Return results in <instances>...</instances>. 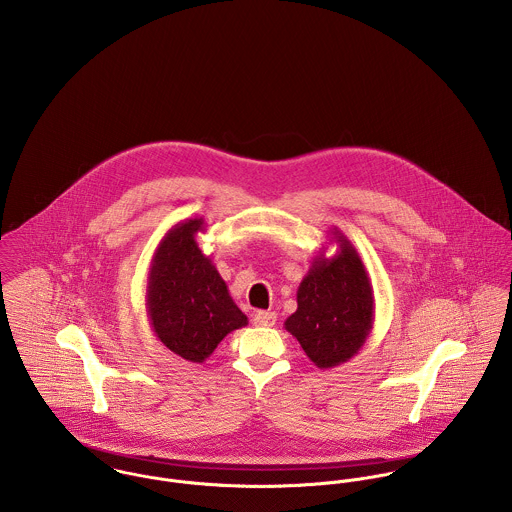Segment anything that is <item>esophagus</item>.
<instances>
[{
    "label": "esophagus",
    "instance_id": "esophagus-1",
    "mask_svg": "<svg viewBox=\"0 0 512 512\" xmlns=\"http://www.w3.org/2000/svg\"><path fill=\"white\" fill-rule=\"evenodd\" d=\"M252 321L258 327H274L276 321H278V315L274 311H256L252 315Z\"/></svg>",
    "mask_w": 512,
    "mask_h": 512
}]
</instances>
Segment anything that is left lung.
<instances>
[{
    "instance_id": "1",
    "label": "left lung",
    "mask_w": 512,
    "mask_h": 512,
    "mask_svg": "<svg viewBox=\"0 0 512 512\" xmlns=\"http://www.w3.org/2000/svg\"><path fill=\"white\" fill-rule=\"evenodd\" d=\"M339 252H319L297 288V309L284 327L309 361L333 368L353 359L374 323V293L365 264L351 240L331 230Z\"/></svg>"
}]
</instances>
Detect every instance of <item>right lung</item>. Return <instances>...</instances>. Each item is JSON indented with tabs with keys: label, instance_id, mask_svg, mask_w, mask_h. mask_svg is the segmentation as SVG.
Here are the masks:
<instances>
[{
	"label": "right lung",
	"instance_id": "1",
	"mask_svg": "<svg viewBox=\"0 0 512 512\" xmlns=\"http://www.w3.org/2000/svg\"><path fill=\"white\" fill-rule=\"evenodd\" d=\"M205 220L177 222L161 238L147 274L146 309L153 333L175 355L203 363L248 317L232 301L213 260L197 244Z\"/></svg>",
	"mask_w": 512,
	"mask_h": 512
}]
</instances>
